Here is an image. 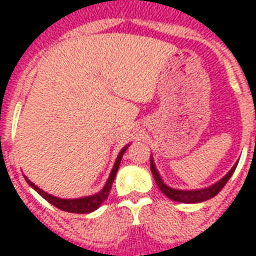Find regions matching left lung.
I'll use <instances>...</instances> for the list:
<instances>
[{"instance_id":"obj_1","label":"left lung","mask_w":256,"mask_h":256,"mask_svg":"<svg viewBox=\"0 0 256 256\" xmlns=\"http://www.w3.org/2000/svg\"><path fill=\"white\" fill-rule=\"evenodd\" d=\"M236 164L238 162L232 166L228 172H227L222 179H219L218 182L211 184L208 187H204V188H198V190H178V188H172V187L168 186L166 183L164 182V179L160 175L158 170L156 168V164L152 160V156H150V168H152V172L154 175V179H156V184L160 187V190L164 192L168 198H170L171 200H175V202L180 203H199L204 202L207 199H211L212 196L218 194L219 191L222 190L223 186L228 182V179L231 178V175L234 174L235 168H236Z\"/></svg>"}]
</instances>
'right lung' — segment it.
Here are the masks:
<instances>
[{"label":"right lung","instance_id":"1","mask_svg":"<svg viewBox=\"0 0 256 256\" xmlns=\"http://www.w3.org/2000/svg\"><path fill=\"white\" fill-rule=\"evenodd\" d=\"M130 146V144H126L122 150L120 152L118 156H116V164L112 166V172L108 175V180L104 183V186L102 187V190L98 191L96 194L94 195H88V196H81V198H76V199H62L58 198V196H54L52 194H48L46 191H44L42 188L37 186V184H34L32 180L26 178L25 175V180L28 182L30 187H33L34 190L37 191L38 194L41 195L42 198L46 199L50 204H53L57 208L62 211H66V212H74V214H88V212H92V211H96L98 207L102 204V203L108 199V192L112 190V184L114 182V178H116V171H118V168H120V160H122V156H124V152L128 150V148Z\"/></svg>","mask_w":256,"mask_h":256}]
</instances>
